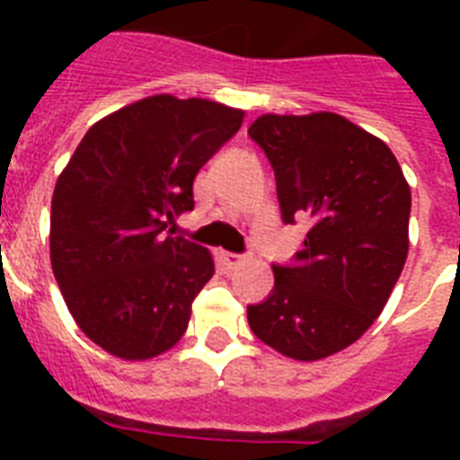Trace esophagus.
<instances>
[{"mask_svg":"<svg viewBox=\"0 0 460 460\" xmlns=\"http://www.w3.org/2000/svg\"><path fill=\"white\" fill-rule=\"evenodd\" d=\"M217 255H219V262H222L224 267H229V270H234V267H238L241 262H243V258H241V255H236V252L219 251Z\"/></svg>","mask_w":460,"mask_h":460,"instance_id":"obj_1","label":"esophagus"}]
</instances>
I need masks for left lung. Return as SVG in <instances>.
Listing matches in <instances>:
<instances>
[{"label":"left lung","instance_id":"1","mask_svg":"<svg viewBox=\"0 0 460 460\" xmlns=\"http://www.w3.org/2000/svg\"><path fill=\"white\" fill-rule=\"evenodd\" d=\"M248 136L274 169L281 219H310L298 265L272 267L248 324L281 356H334L377 320L406 265L408 181L385 140L334 111L262 114Z\"/></svg>","mask_w":460,"mask_h":460}]
</instances>
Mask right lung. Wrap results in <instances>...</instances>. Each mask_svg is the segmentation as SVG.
I'll return each instance as SVG.
<instances>
[{
	"label": "right lung",
	"mask_w": 460,
	"mask_h": 460,
	"mask_svg": "<svg viewBox=\"0 0 460 460\" xmlns=\"http://www.w3.org/2000/svg\"><path fill=\"white\" fill-rule=\"evenodd\" d=\"M243 114L202 97H146L90 126L59 173L54 279L83 334L111 356L150 360L186 334L215 260L166 226L193 209L195 176Z\"/></svg>",
	"instance_id": "add662e5"
}]
</instances>
